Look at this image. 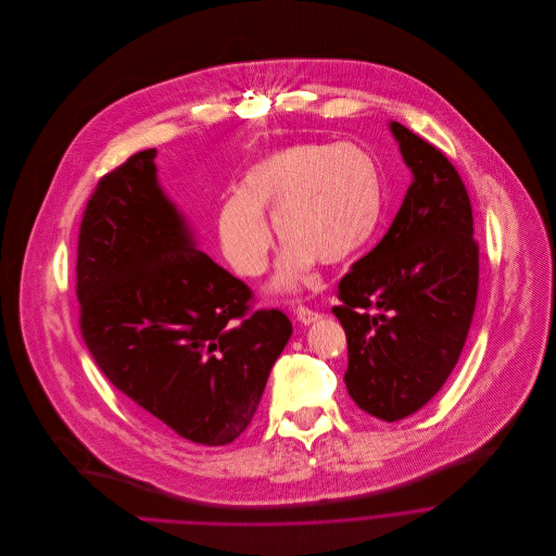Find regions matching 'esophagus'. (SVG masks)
I'll return each instance as SVG.
<instances>
[{
    "instance_id": "obj_1",
    "label": "esophagus",
    "mask_w": 556,
    "mask_h": 556,
    "mask_svg": "<svg viewBox=\"0 0 556 556\" xmlns=\"http://www.w3.org/2000/svg\"><path fill=\"white\" fill-rule=\"evenodd\" d=\"M293 315H295V319L302 321V324H313V321H317V319L321 317L317 311H313V308H308V306H304V304L295 306V308H293Z\"/></svg>"
}]
</instances>
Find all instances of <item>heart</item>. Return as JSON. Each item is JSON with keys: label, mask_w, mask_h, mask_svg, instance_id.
<instances>
[{"label": "heart", "mask_w": 556, "mask_h": 556, "mask_svg": "<svg viewBox=\"0 0 556 556\" xmlns=\"http://www.w3.org/2000/svg\"><path fill=\"white\" fill-rule=\"evenodd\" d=\"M383 207L377 162L357 144L300 142L254 162L237 194L216 214L226 261L243 278H258L274 248L265 214L285 241L276 287L295 289L311 265L357 258L372 241Z\"/></svg>", "instance_id": "obj_1"}]
</instances>
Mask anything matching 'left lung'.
Returning a JSON list of instances; mask_svg holds the SVG:
<instances>
[{
  "instance_id": "8db88e82",
  "label": "left lung",
  "mask_w": 556,
  "mask_h": 556,
  "mask_svg": "<svg viewBox=\"0 0 556 556\" xmlns=\"http://www.w3.org/2000/svg\"><path fill=\"white\" fill-rule=\"evenodd\" d=\"M414 179L390 230L340 280L351 399L394 422L418 412L458 364L480 278L473 210L447 155L390 125Z\"/></svg>"
}]
</instances>
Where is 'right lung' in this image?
I'll use <instances>...</instances> for the list:
<instances>
[{
  "label": "right lung",
  "instance_id": "obj_1",
  "mask_svg": "<svg viewBox=\"0 0 556 556\" xmlns=\"http://www.w3.org/2000/svg\"><path fill=\"white\" fill-rule=\"evenodd\" d=\"M155 149L100 177L80 220L78 326L102 375L155 425L218 447L252 422L291 338L276 308L194 248Z\"/></svg>",
  "mask_w": 556,
  "mask_h": 556
}]
</instances>
